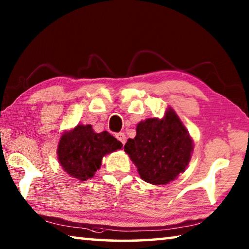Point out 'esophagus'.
Instances as JSON below:
<instances>
[{"instance_id": "obj_1", "label": "esophagus", "mask_w": 249, "mask_h": 249, "mask_svg": "<svg viewBox=\"0 0 249 249\" xmlns=\"http://www.w3.org/2000/svg\"><path fill=\"white\" fill-rule=\"evenodd\" d=\"M115 137L117 138V141H120V142H122V144L125 145L126 137H125V134H124V133H117V134L115 135Z\"/></svg>"}]
</instances>
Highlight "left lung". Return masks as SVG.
<instances>
[{"label": "left lung", "instance_id": "1", "mask_svg": "<svg viewBox=\"0 0 249 249\" xmlns=\"http://www.w3.org/2000/svg\"><path fill=\"white\" fill-rule=\"evenodd\" d=\"M124 150L142 180L167 184L187 168L193 141L179 116L168 107L163 119H147L138 123L136 136L129 138Z\"/></svg>", "mask_w": 249, "mask_h": 249}]
</instances>
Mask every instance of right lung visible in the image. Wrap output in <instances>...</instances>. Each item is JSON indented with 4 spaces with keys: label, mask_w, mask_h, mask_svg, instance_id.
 <instances>
[{
    "label": "right lung",
    "mask_w": 249,
    "mask_h": 249,
    "mask_svg": "<svg viewBox=\"0 0 249 249\" xmlns=\"http://www.w3.org/2000/svg\"><path fill=\"white\" fill-rule=\"evenodd\" d=\"M122 142L107 130L95 133L91 125L79 124L62 134L57 155L60 166L67 174L86 181L100 169L105 155L122 148Z\"/></svg>",
    "instance_id": "right-lung-1"
}]
</instances>
